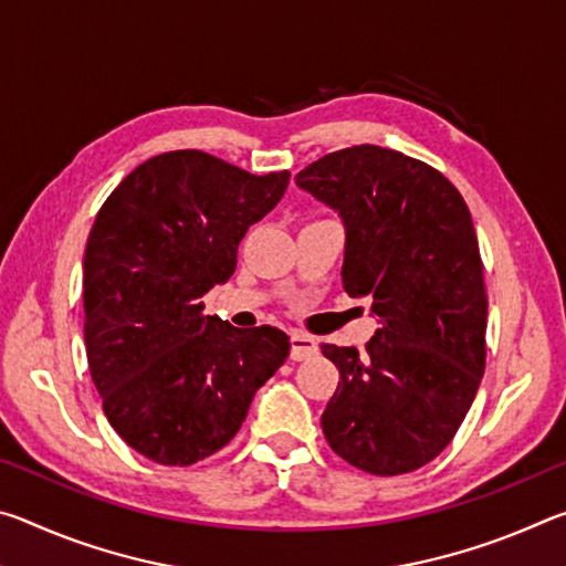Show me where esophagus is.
Returning <instances> with one entry per match:
<instances>
[{"label": "esophagus", "instance_id": "34e87169", "mask_svg": "<svg viewBox=\"0 0 566 566\" xmlns=\"http://www.w3.org/2000/svg\"><path fill=\"white\" fill-rule=\"evenodd\" d=\"M317 352H319V344H317V339L310 337V334H302V332H294L292 334V352H290V357L294 361L310 359Z\"/></svg>", "mask_w": 566, "mask_h": 566}]
</instances>
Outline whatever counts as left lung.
Here are the masks:
<instances>
[{
  "mask_svg": "<svg viewBox=\"0 0 566 566\" xmlns=\"http://www.w3.org/2000/svg\"><path fill=\"white\" fill-rule=\"evenodd\" d=\"M296 185L342 214V286L369 296L379 317L367 352L322 344L339 369L324 437L361 472H415L452 442L484 375L486 286L472 214L442 171L375 145L324 155Z\"/></svg>",
  "mask_w": 566,
  "mask_h": 566,
  "instance_id": "obj_1",
  "label": "left lung"
}]
</instances>
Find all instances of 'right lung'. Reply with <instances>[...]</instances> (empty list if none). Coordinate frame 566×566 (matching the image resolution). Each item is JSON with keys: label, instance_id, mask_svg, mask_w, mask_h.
<instances>
[{"label": "right lung", "instance_id": "right-lung-1", "mask_svg": "<svg viewBox=\"0 0 566 566\" xmlns=\"http://www.w3.org/2000/svg\"><path fill=\"white\" fill-rule=\"evenodd\" d=\"M290 171L256 177L199 149L147 159L107 197L84 252V344L104 415L134 452L189 467L232 442L254 391L290 357L270 324L205 314L247 229Z\"/></svg>", "mask_w": 566, "mask_h": 566}]
</instances>
